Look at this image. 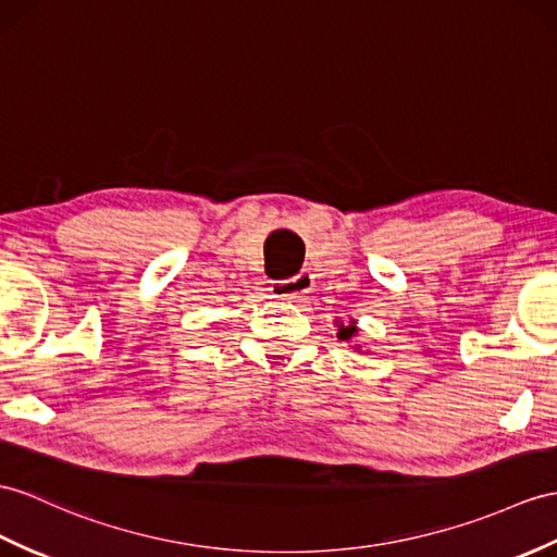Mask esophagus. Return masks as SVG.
<instances>
[{"mask_svg": "<svg viewBox=\"0 0 557 557\" xmlns=\"http://www.w3.org/2000/svg\"><path fill=\"white\" fill-rule=\"evenodd\" d=\"M311 288H314V276H311L309 271H300V274L288 278V281L274 283V286H271V293H274L276 300L297 302V300H302L307 293H311Z\"/></svg>", "mask_w": 557, "mask_h": 557, "instance_id": "obj_1", "label": "esophagus"}]
</instances>
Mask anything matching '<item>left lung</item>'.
I'll return each mask as SVG.
<instances>
[{
    "label": "left lung",
    "instance_id": "1",
    "mask_svg": "<svg viewBox=\"0 0 557 557\" xmlns=\"http://www.w3.org/2000/svg\"><path fill=\"white\" fill-rule=\"evenodd\" d=\"M335 325H337V341H341V343H347V345L355 347L357 351H361V345H355V341H357V333H359V329H357V321H355V319H349V321L345 323V321L337 319V321H335Z\"/></svg>",
    "mask_w": 557,
    "mask_h": 557
}]
</instances>
